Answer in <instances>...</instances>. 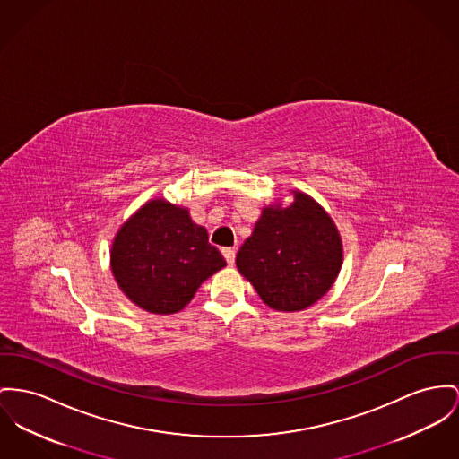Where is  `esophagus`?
I'll list each match as a JSON object with an SVG mask.
<instances>
[{"mask_svg":"<svg viewBox=\"0 0 459 459\" xmlns=\"http://www.w3.org/2000/svg\"><path fill=\"white\" fill-rule=\"evenodd\" d=\"M222 255H224V259L230 266L235 263V250L233 248H222Z\"/></svg>","mask_w":459,"mask_h":459,"instance_id":"esophagus-1","label":"esophagus"}]
</instances>
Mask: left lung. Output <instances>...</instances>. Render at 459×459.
<instances>
[{"instance_id":"obj_1","label":"left lung","mask_w":459,"mask_h":459,"mask_svg":"<svg viewBox=\"0 0 459 459\" xmlns=\"http://www.w3.org/2000/svg\"><path fill=\"white\" fill-rule=\"evenodd\" d=\"M292 193L289 207L263 209L237 254L238 272L276 311L315 305L342 264V244L331 215L303 191Z\"/></svg>"}]
</instances>
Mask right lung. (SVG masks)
<instances>
[{"label":"right lung","mask_w":459,"mask_h":459,"mask_svg":"<svg viewBox=\"0 0 459 459\" xmlns=\"http://www.w3.org/2000/svg\"><path fill=\"white\" fill-rule=\"evenodd\" d=\"M226 266L204 226L187 209L156 198L132 215L115 237L111 270L125 296L146 311L170 315Z\"/></svg>","instance_id":"add662e5"}]
</instances>
